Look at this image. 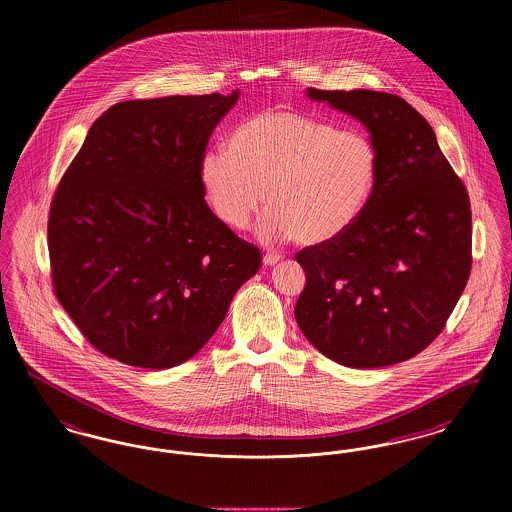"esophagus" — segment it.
Masks as SVG:
<instances>
[{"label": "esophagus", "mask_w": 512, "mask_h": 512, "mask_svg": "<svg viewBox=\"0 0 512 512\" xmlns=\"http://www.w3.org/2000/svg\"><path fill=\"white\" fill-rule=\"evenodd\" d=\"M280 261H282V255H280V253H267V255L263 257L265 267H272V265H276V263H280Z\"/></svg>", "instance_id": "1"}]
</instances>
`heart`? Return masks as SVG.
Returning a JSON list of instances; mask_svg holds the SVG:
<instances>
[{
	"instance_id": "heart-1",
	"label": "heart",
	"mask_w": 512,
	"mask_h": 512,
	"mask_svg": "<svg viewBox=\"0 0 512 512\" xmlns=\"http://www.w3.org/2000/svg\"><path fill=\"white\" fill-rule=\"evenodd\" d=\"M378 149L361 130H340L305 113L272 109L245 121L230 149L205 151L199 174L224 224L244 228L265 205L259 224L268 242L297 236L305 245L334 242L349 232L374 195Z\"/></svg>"
}]
</instances>
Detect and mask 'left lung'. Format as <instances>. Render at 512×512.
I'll use <instances>...</instances> for the list:
<instances>
[{"label":"left lung","mask_w":512,"mask_h":512,"mask_svg":"<svg viewBox=\"0 0 512 512\" xmlns=\"http://www.w3.org/2000/svg\"><path fill=\"white\" fill-rule=\"evenodd\" d=\"M307 98L326 101L365 126L380 172L363 217L349 232L295 255L305 270L297 326L340 365L403 363L438 338L468 282V194L432 126L405 99L315 88H307Z\"/></svg>","instance_id":"1"}]
</instances>
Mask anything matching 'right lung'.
<instances>
[{"instance_id": "right-lung-1", "label": "right lung", "mask_w": 512, "mask_h": 512, "mask_svg": "<svg viewBox=\"0 0 512 512\" xmlns=\"http://www.w3.org/2000/svg\"><path fill=\"white\" fill-rule=\"evenodd\" d=\"M230 96L122 101L92 124L53 195V288L74 324L124 365L171 368L211 340L261 267L205 203L199 165Z\"/></svg>"}]
</instances>
